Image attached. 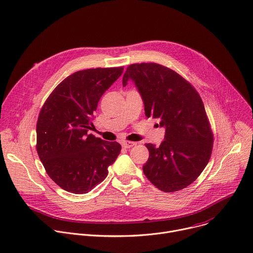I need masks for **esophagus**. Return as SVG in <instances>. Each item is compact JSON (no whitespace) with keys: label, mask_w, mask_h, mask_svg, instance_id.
Segmentation results:
<instances>
[{"label":"esophagus","mask_w":253,"mask_h":253,"mask_svg":"<svg viewBox=\"0 0 253 253\" xmlns=\"http://www.w3.org/2000/svg\"><path fill=\"white\" fill-rule=\"evenodd\" d=\"M121 144H122V146H123L124 148H130V147L134 146V145L136 144V142H133V141H128V140H123V141L121 142Z\"/></svg>","instance_id":"obj_1"}]
</instances>
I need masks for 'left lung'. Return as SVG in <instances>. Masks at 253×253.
Instances as JSON below:
<instances>
[{
    "instance_id": "left-lung-1",
    "label": "left lung",
    "mask_w": 253,
    "mask_h": 253,
    "mask_svg": "<svg viewBox=\"0 0 253 253\" xmlns=\"http://www.w3.org/2000/svg\"><path fill=\"white\" fill-rule=\"evenodd\" d=\"M131 80L143 100L146 117L166 128L165 140L149 150L145 176L160 191L176 192L190 186L208 165L213 133L203 101L195 87L170 68L157 63L127 67L123 85Z\"/></svg>"
}]
</instances>
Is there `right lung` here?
<instances>
[{
	"mask_svg": "<svg viewBox=\"0 0 253 253\" xmlns=\"http://www.w3.org/2000/svg\"><path fill=\"white\" fill-rule=\"evenodd\" d=\"M124 67L89 68L64 79L45 101L36 125V149L50 178L64 191L86 194L108 175L121 145L87 134L105 91Z\"/></svg>",
	"mask_w": 253,
	"mask_h": 253,
	"instance_id": "obj_1",
	"label": "right lung"
}]
</instances>
